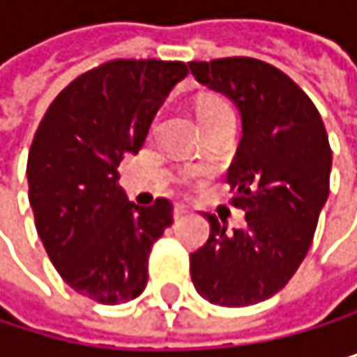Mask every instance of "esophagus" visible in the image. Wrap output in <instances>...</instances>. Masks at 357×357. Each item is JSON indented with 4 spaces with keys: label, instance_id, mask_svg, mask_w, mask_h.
Listing matches in <instances>:
<instances>
[{
    "label": "esophagus",
    "instance_id": "1",
    "mask_svg": "<svg viewBox=\"0 0 357 357\" xmlns=\"http://www.w3.org/2000/svg\"><path fill=\"white\" fill-rule=\"evenodd\" d=\"M186 214H188V208H186V205H175V208H173V218H175V220L184 218Z\"/></svg>",
    "mask_w": 357,
    "mask_h": 357
}]
</instances>
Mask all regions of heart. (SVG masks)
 I'll use <instances>...</instances> for the list:
<instances>
[{"label": "heart", "instance_id": "obj_1", "mask_svg": "<svg viewBox=\"0 0 357 357\" xmlns=\"http://www.w3.org/2000/svg\"><path fill=\"white\" fill-rule=\"evenodd\" d=\"M229 113H231L229 105L222 98H218V96H203V98L197 100V117L203 128H208L216 119H220Z\"/></svg>", "mask_w": 357, "mask_h": 357}]
</instances>
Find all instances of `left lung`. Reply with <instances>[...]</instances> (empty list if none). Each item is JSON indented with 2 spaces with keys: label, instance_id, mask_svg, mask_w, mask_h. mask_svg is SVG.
<instances>
[{
  "label": "left lung",
  "instance_id": "8db88e82",
  "mask_svg": "<svg viewBox=\"0 0 357 357\" xmlns=\"http://www.w3.org/2000/svg\"><path fill=\"white\" fill-rule=\"evenodd\" d=\"M195 79L238 107L242 141L227 182L242 229L203 214L210 238L190 255L201 298L250 306L278 294L310 248L330 195L332 149L317 107L278 68L252 57L190 61Z\"/></svg>",
  "mask_w": 357,
  "mask_h": 357
}]
</instances>
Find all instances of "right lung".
<instances>
[{
    "mask_svg": "<svg viewBox=\"0 0 357 357\" xmlns=\"http://www.w3.org/2000/svg\"><path fill=\"white\" fill-rule=\"evenodd\" d=\"M186 75L184 61H107L61 89L36 130L27 184L38 236L59 276L93 302L141 296L149 252L173 222L165 197L128 201L117 167Z\"/></svg>",
    "mask_w": 357,
    "mask_h": 357,
    "instance_id": "obj_1",
    "label": "right lung"
}]
</instances>
